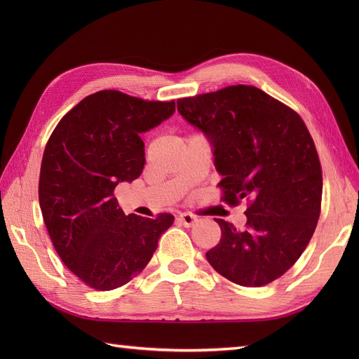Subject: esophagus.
<instances>
[{
	"label": "esophagus",
	"mask_w": 359,
	"mask_h": 359,
	"mask_svg": "<svg viewBox=\"0 0 359 359\" xmlns=\"http://www.w3.org/2000/svg\"><path fill=\"white\" fill-rule=\"evenodd\" d=\"M178 220H180L184 226L190 227V226H193L194 223L198 222V217L194 215V214H191V212H181V214L178 215Z\"/></svg>",
	"instance_id": "34e87169"
}]
</instances>
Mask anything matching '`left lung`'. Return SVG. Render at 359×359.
<instances>
[{
  "mask_svg": "<svg viewBox=\"0 0 359 359\" xmlns=\"http://www.w3.org/2000/svg\"><path fill=\"white\" fill-rule=\"evenodd\" d=\"M180 114L214 147L217 184L229 206L247 201L236 229L215 219L210 265L232 283L260 287L283 276L310 243L320 215L322 168L302 118L253 85L182 97Z\"/></svg>",
  "mask_w": 359,
  "mask_h": 359,
  "instance_id": "left-lung-1",
  "label": "left lung"
}]
</instances>
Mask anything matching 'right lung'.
I'll return each instance as SVG.
<instances>
[{"instance_id":"add662e5","label":"right lung","mask_w":359,"mask_h":359,"mask_svg":"<svg viewBox=\"0 0 359 359\" xmlns=\"http://www.w3.org/2000/svg\"><path fill=\"white\" fill-rule=\"evenodd\" d=\"M175 112V100L154 102L116 90L86 95L61 118L43 153L39 202L58 256L95 290L135 278L153 257L173 215H126L114 190L145 165L144 132Z\"/></svg>"}]
</instances>
